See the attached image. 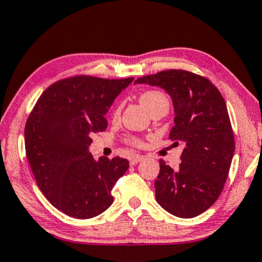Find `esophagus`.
<instances>
[{
    "instance_id": "34e87169",
    "label": "esophagus",
    "mask_w": 262,
    "mask_h": 262,
    "mask_svg": "<svg viewBox=\"0 0 262 262\" xmlns=\"http://www.w3.org/2000/svg\"><path fill=\"white\" fill-rule=\"evenodd\" d=\"M144 160H145V156H133V157L130 158V164H138L139 162Z\"/></svg>"
}]
</instances>
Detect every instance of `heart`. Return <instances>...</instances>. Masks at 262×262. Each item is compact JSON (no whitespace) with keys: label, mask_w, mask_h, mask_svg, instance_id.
I'll use <instances>...</instances> for the list:
<instances>
[{"label":"heart","mask_w":262,"mask_h":262,"mask_svg":"<svg viewBox=\"0 0 262 262\" xmlns=\"http://www.w3.org/2000/svg\"><path fill=\"white\" fill-rule=\"evenodd\" d=\"M140 101L148 111L154 110V108L161 106V105H169L168 104V99L162 92L158 91H146L140 94ZM118 114V108L116 110V115ZM135 144H139L138 140L134 141Z\"/></svg>","instance_id":"1"}]
</instances>
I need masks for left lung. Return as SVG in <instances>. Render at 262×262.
<instances>
[{
  "instance_id": "1",
  "label": "left lung",
  "mask_w": 262,
  "mask_h": 262,
  "mask_svg": "<svg viewBox=\"0 0 262 262\" xmlns=\"http://www.w3.org/2000/svg\"><path fill=\"white\" fill-rule=\"evenodd\" d=\"M169 94L174 127L169 139L184 142L179 169L163 160L155 181L156 201L171 215L197 216L215 203L227 180L234 138L223 95L209 79L184 70H167L138 78Z\"/></svg>"
}]
</instances>
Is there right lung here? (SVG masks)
I'll list each match as a JSON object with an SVG mask.
<instances>
[{
    "instance_id": "1",
    "label": "right lung",
    "mask_w": 262,
    "mask_h": 262,
    "mask_svg": "<svg viewBox=\"0 0 262 262\" xmlns=\"http://www.w3.org/2000/svg\"><path fill=\"white\" fill-rule=\"evenodd\" d=\"M134 81L76 76L48 87L25 125V150L37 186L57 209L91 219L114 202L112 187L128 170L125 158L94 160L91 134L107 128L105 115Z\"/></svg>"
}]
</instances>
